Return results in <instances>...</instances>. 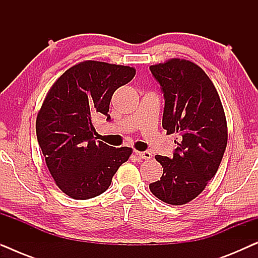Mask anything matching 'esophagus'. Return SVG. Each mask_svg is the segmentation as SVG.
Instances as JSON below:
<instances>
[{
  "label": "esophagus",
  "mask_w": 258,
  "mask_h": 258,
  "mask_svg": "<svg viewBox=\"0 0 258 258\" xmlns=\"http://www.w3.org/2000/svg\"><path fill=\"white\" fill-rule=\"evenodd\" d=\"M135 154L140 158H143V160H150V158H151L150 151H135Z\"/></svg>",
  "instance_id": "1"
}]
</instances>
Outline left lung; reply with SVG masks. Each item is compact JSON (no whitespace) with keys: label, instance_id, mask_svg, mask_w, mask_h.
<instances>
[{"label":"left lung","instance_id":"1","mask_svg":"<svg viewBox=\"0 0 258 258\" xmlns=\"http://www.w3.org/2000/svg\"><path fill=\"white\" fill-rule=\"evenodd\" d=\"M150 72L165 101L162 125L179 139L171 158L155 156L163 175L149 189L158 200L182 206L199 196L217 172L228 142L227 119L214 83L194 62L171 58L150 66Z\"/></svg>","mask_w":258,"mask_h":258}]
</instances>
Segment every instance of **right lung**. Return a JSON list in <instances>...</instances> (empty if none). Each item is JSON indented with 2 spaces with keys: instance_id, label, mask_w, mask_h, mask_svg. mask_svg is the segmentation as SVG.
Returning a JSON list of instances; mask_svg holds the SVG:
<instances>
[{
  "instance_id": "right-lung-1",
  "label": "right lung",
  "mask_w": 258,
  "mask_h": 258,
  "mask_svg": "<svg viewBox=\"0 0 258 258\" xmlns=\"http://www.w3.org/2000/svg\"><path fill=\"white\" fill-rule=\"evenodd\" d=\"M135 74L132 67L84 61L62 74L44 98L36 118L38 144L56 185L74 200L104 192L133 153L97 141L93 118L103 114L110 121L112 94Z\"/></svg>"
}]
</instances>
